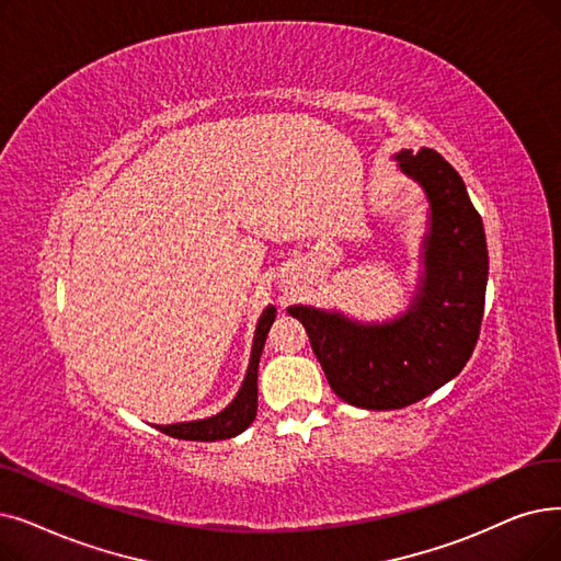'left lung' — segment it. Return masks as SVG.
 Returning <instances> with one entry per match:
<instances>
[{
    "label": "left lung",
    "mask_w": 561,
    "mask_h": 561,
    "mask_svg": "<svg viewBox=\"0 0 561 561\" xmlns=\"http://www.w3.org/2000/svg\"><path fill=\"white\" fill-rule=\"evenodd\" d=\"M428 202L420 279L392 321L364 323L339 309L294 305L332 392L364 410H399L435 392L470 359L483 319L489 248L466 183L433 149L394 156Z\"/></svg>",
    "instance_id": "1"
}]
</instances>
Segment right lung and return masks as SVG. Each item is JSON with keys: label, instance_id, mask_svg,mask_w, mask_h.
Returning a JSON list of instances; mask_svg holds the SVG:
<instances>
[{"label": "right lung", "instance_id": "right-lung-1", "mask_svg": "<svg viewBox=\"0 0 561 561\" xmlns=\"http://www.w3.org/2000/svg\"><path fill=\"white\" fill-rule=\"evenodd\" d=\"M277 309L273 305H267L263 313L259 316V323L254 330V341H252V355L248 364V374L242 378V385L238 389V394L233 401L217 412L213 417L206 420H194V422H181V424H169V426H156L162 433L179 437V440H197V443H213V440H227V437H233L238 433L245 431L254 417H256V399H259V389H256V378H259V359L265 346V336L271 325L275 323Z\"/></svg>", "mask_w": 561, "mask_h": 561}]
</instances>
